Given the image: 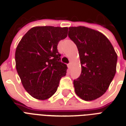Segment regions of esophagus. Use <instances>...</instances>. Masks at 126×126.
<instances>
[{
	"label": "esophagus",
	"instance_id": "esophagus-1",
	"mask_svg": "<svg viewBox=\"0 0 126 126\" xmlns=\"http://www.w3.org/2000/svg\"><path fill=\"white\" fill-rule=\"evenodd\" d=\"M70 67H71V63H69V64H68V67H69V68H70Z\"/></svg>",
	"mask_w": 126,
	"mask_h": 126
}]
</instances>
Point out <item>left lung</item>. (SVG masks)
<instances>
[{"instance_id":"8db88e82","label":"left lung","mask_w":126,"mask_h":126,"mask_svg":"<svg viewBox=\"0 0 126 126\" xmlns=\"http://www.w3.org/2000/svg\"><path fill=\"white\" fill-rule=\"evenodd\" d=\"M68 36L77 45L82 72L73 81L76 94L84 101L102 96L114 77L117 55L109 39L86 27H71Z\"/></svg>"}]
</instances>
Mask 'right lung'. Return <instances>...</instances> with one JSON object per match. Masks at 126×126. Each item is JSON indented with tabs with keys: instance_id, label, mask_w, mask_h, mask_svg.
<instances>
[{
	"instance_id": "add662e5",
	"label": "right lung",
	"mask_w": 126,
	"mask_h": 126,
	"mask_svg": "<svg viewBox=\"0 0 126 126\" xmlns=\"http://www.w3.org/2000/svg\"><path fill=\"white\" fill-rule=\"evenodd\" d=\"M68 28L35 27L23 36L16 50L17 72L31 95L45 100L53 95L67 73L57 44L67 36Z\"/></svg>"
}]
</instances>
